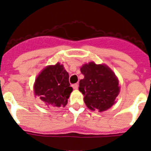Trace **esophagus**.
I'll use <instances>...</instances> for the list:
<instances>
[{
    "label": "esophagus",
    "instance_id": "esophagus-1",
    "mask_svg": "<svg viewBox=\"0 0 151 151\" xmlns=\"http://www.w3.org/2000/svg\"><path fill=\"white\" fill-rule=\"evenodd\" d=\"M72 87L75 89V90H77L78 89V87H79V84L78 83H75L72 85Z\"/></svg>",
    "mask_w": 151,
    "mask_h": 151
}]
</instances>
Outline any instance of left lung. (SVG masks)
Wrapping results in <instances>:
<instances>
[{
	"label": "left lung",
	"instance_id": "left-lung-1",
	"mask_svg": "<svg viewBox=\"0 0 151 151\" xmlns=\"http://www.w3.org/2000/svg\"><path fill=\"white\" fill-rule=\"evenodd\" d=\"M84 78L79 81V91L91 110L103 112L113 106L120 92L119 81L114 72L105 65L85 64L80 68Z\"/></svg>",
	"mask_w": 151,
	"mask_h": 151
}]
</instances>
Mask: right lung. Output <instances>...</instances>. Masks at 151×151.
Segmentation results:
<instances>
[{
  "label": "right lung",
  "instance_id": "1",
  "mask_svg": "<svg viewBox=\"0 0 151 151\" xmlns=\"http://www.w3.org/2000/svg\"><path fill=\"white\" fill-rule=\"evenodd\" d=\"M69 75L64 66L57 63L49 65L40 72L34 85L35 96L48 106L65 107L72 91L70 86Z\"/></svg>",
  "mask_w": 151,
  "mask_h": 151
}]
</instances>
